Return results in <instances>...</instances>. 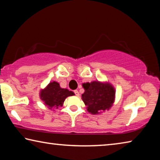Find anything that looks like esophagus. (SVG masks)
<instances>
[{"instance_id": "esophagus-1", "label": "esophagus", "mask_w": 160, "mask_h": 160, "mask_svg": "<svg viewBox=\"0 0 160 160\" xmlns=\"http://www.w3.org/2000/svg\"><path fill=\"white\" fill-rule=\"evenodd\" d=\"M74 93L75 94V95H76L77 97H79L80 94H79V92H78V90H74Z\"/></svg>"}]
</instances>
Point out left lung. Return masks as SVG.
I'll list each match as a JSON object with an SVG mask.
<instances>
[{"mask_svg": "<svg viewBox=\"0 0 160 160\" xmlns=\"http://www.w3.org/2000/svg\"><path fill=\"white\" fill-rule=\"evenodd\" d=\"M82 85L85 90L82 99L89 113L98 115L112 108L115 102L116 90L109 81L94 80Z\"/></svg>", "mask_w": 160, "mask_h": 160, "instance_id": "1", "label": "left lung"}]
</instances>
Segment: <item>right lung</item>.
Returning a JSON list of instances; mask_svg holds the SVG:
<instances>
[{"mask_svg":"<svg viewBox=\"0 0 160 160\" xmlns=\"http://www.w3.org/2000/svg\"><path fill=\"white\" fill-rule=\"evenodd\" d=\"M73 92L69 91L67 88H61L56 81H53L48 84L44 88H42L39 92V98L44 102V104L51 111L63 107L65 99L68 97L73 96Z\"/></svg>","mask_w":160,"mask_h":160,"instance_id":"add662e5","label":"right lung"}]
</instances>
